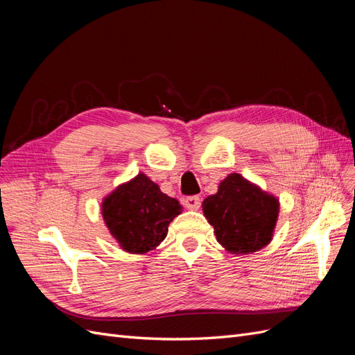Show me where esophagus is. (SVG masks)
Here are the masks:
<instances>
[{
	"label": "esophagus",
	"mask_w": 355,
	"mask_h": 355,
	"mask_svg": "<svg viewBox=\"0 0 355 355\" xmlns=\"http://www.w3.org/2000/svg\"><path fill=\"white\" fill-rule=\"evenodd\" d=\"M185 206L189 210H198L201 206V200L198 196H191L185 198Z\"/></svg>",
	"instance_id": "obj_1"
}]
</instances>
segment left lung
<instances>
[{
  "mask_svg": "<svg viewBox=\"0 0 355 355\" xmlns=\"http://www.w3.org/2000/svg\"><path fill=\"white\" fill-rule=\"evenodd\" d=\"M278 200L239 173L225 178L214 196L202 201L204 216L219 244L234 254L261 250L272 240Z\"/></svg>",
  "mask_w": 355,
  "mask_h": 355,
  "instance_id": "left-lung-1",
  "label": "left lung"
}]
</instances>
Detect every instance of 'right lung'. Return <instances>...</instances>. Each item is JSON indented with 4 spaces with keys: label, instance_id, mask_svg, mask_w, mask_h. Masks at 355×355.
<instances>
[{
    "label": "right lung",
    "instance_id": "1",
    "mask_svg": "<svg viewBox=\"0 0 355 355\" xmlns=\"http://www.w3.org/2000/svg\"><path fill=\"white\" fill-rule=\"evenodd\" d=\"M180 211L179 201L163 194L144 173L118 187L102 202L106 227L128 253L154 250Z\"/></svg>",
    "mask_w": 355,
    "mask_h": 355
}]
</instances>
